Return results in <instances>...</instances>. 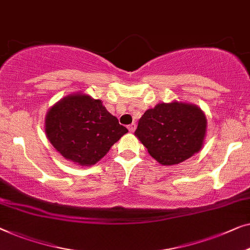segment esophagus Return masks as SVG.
Instances as JSON below:
<instances>
[{
  "mask_svg": "<svg viewBox=\"0 0 250 250\" xmlns=\"http://www.w3.org/2000/svg\"><path fill=\"white\" fill-rule=\"evenodd\" d=\"M128 129H129L130 132L135 131V129H136V124H135V122H132L131 125H128Z\"/></svg>",
  "mask_w": 250,
  "mask_h": 250,
  "instance_id": "1",
  "label": "esophagus"
}]
</instances>
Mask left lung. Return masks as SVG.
Returning a JSON list of instances; mask_svg holds the SVG:
<instances>
[{"label":"left lung","mask_w":250,"mask_h":250,"mask_svg":"<svg viewBox=\"0 0 250 250\" xmlns=\"http://www.w3.org/2000/svg\"><path fill=\"white\" fill-rule=\"evenodd\" d=\"M206 118L196 105L161 103L139 119L135 135L163 165L179 164L202 148Z\"/></svg>","instance_id":"obj_1"}]
</instances>
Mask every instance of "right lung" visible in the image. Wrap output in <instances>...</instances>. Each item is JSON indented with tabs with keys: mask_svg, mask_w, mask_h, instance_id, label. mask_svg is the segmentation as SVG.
<instances>
[{
	"mask_svg": "<svg viewBox=\"0 0 250 250\" xmlns=\"http://www.w3.org/2000/svg\"><path fill=\"white\" fill-rule=\"evenodd\" d=\"M45 132L63 157L88 167L105 156L128 129L100 100L76 94L63 98L48 111Z\"/></svg>",
	"mask_w": 250,
	"mask_h": 250,
	"instance_id": "obj_1",
	"label": "right lung"
}]
</instances>
